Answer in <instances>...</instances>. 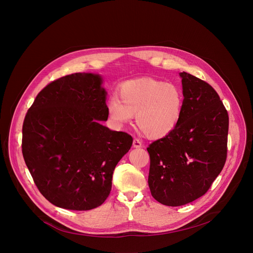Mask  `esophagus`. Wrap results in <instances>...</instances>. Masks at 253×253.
Wrapping results in <instances>:
<instances>
[{"label": "esophagus", "instance_id": "1", "mask_svg": "<svg viewBox=\"0 0 253 253\" xmlns=\"http://www.w3.org/2000/svg\"><path fill=\"white\" fill-rule=\"evenodd\" d=\"M141 146H142L141 141H140L139 139H137V138H134V140H133V147L139 148V147H141Z\"/></svg>", "mask_w": 253, "mask_h": 253}]
</instances>
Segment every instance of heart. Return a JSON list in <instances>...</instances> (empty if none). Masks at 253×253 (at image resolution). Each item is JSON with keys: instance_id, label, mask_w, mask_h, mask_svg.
Instances as JSON below:
<instances>
[{"instance_id": "1", "label": "heart", "mask_w": 253, "mask_h": 253, "mask_svg": "<svg viewBox=\"0 0 253 253\" xmlns=\"http://www.w3.org/2000/svg\"><path fill=\"white\" fill-rule=\"evenodd\" d=\"M184 96L173 83L151 77L125 81L108 103L111 119L118 125L131 122L135 115L136 125L151 139L163 138L177 127L183 112Z\"/></svg>"}]
</instances>
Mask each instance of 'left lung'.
<instances>
[{"label":"left lung","instance_id":"1","mask_svg":"<svg viewBox=\"0 0 253 253\" xmlns=\"http://www.w3.org/2000/svg\"><path fill=\"white\" fill-rule=\"evenodd\" d=\"M180 77L181 119L169 135L147 147L151 195L168 207L184 206L206 194L227 159L229 116L220 96L189 73Z\"/></svg>","mask_w":253,"mask_h":253}]
</instances>
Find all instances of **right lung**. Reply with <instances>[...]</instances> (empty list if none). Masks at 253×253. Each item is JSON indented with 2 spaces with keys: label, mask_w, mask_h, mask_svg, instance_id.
Listing matches in <instances>:
<instances>
[{
  "label": "right lung",
  "mask_w": 253,
  "mask_h": 253,
  "mask_svg": "<svg viewBox=\"0 0 253 253\" xmlns=\"http://www.w3.org/2000/svg\"><path fill=\"white\" fill-rule=\"evenodd\" d=\"M97 74L75 73L48 83L26 113L22 154L40 192L72 211L103 205L115 168L133 138L98 121L109 117L107 91Z\"/></svg>",
  "instance_id": "1"
}]
</instances>
